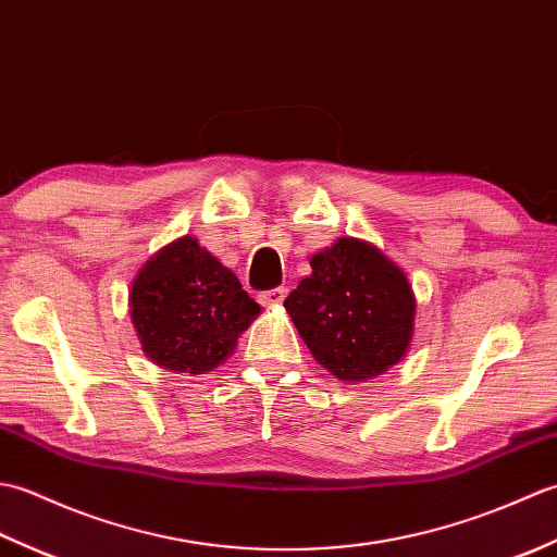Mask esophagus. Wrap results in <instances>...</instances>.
Returning <instances> with one entry per match:
<instances>
[{
  "mask_svg": "<svg viewBox=\"0 0 557 557\" xmlns=\"http://www.w3.org/2000/svg\"><path fill=\"white\" fill-rule=\"evenodd\" d=\"M285 297H287V289H285V287L265 289V292H260V294H258L260 304H265V306H280L282 301H285Z\"/></svg>",
  "mask_w": 557,
  "mask_h": 557,
  "instance_id": "esophagus-1",
  "label": "esophagus"
}]
</instances>
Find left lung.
<instances>
[{"instance_id": "obj_1", "label": "left lung", "mask_w": 557, "mask_h": 557, "mask_svg": "<svg viewBox=\"0 0 557 557\" xmlns=\"http://www.w3.org/2000/svg\"><path fill=\"white\" fill-rule=\"evenodd\" d=\"M285 309L325 371L366 383L407 357L417 297L407 272L381 248L342 236L311 256V275Z\"/></svg>"}]
</instances>
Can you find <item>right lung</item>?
I'll return each instance as SVG.
<instances>
[{
    "label": "right lung",
    "instance_id": "add662e5",
    "mask_svg": "<svg viewBox=\"0 0 557 557\" xmlns=\"http://www.w3.org/2000/svg\"><path fill=\"white\" fill-rule=\"evenodd\" d=\"M258 313L234 272L188 234L150 256L128 289L140 349L174 373L218 369Z\"/></svg>",
    "mask_w": 557,
    "mask_h": 557
}]
</instances>
